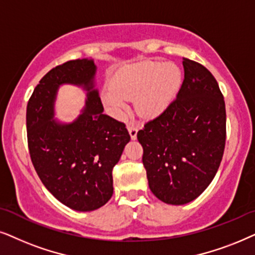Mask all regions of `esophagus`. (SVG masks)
<instances>
[{"label":"esophagus","instance_id":"1","mask_svg":"<svg viewBox=\"0 0 255 255\" xmlns=\"http://www.w3.org/2000/svg\"><path fill=\"white\" fill-rule=\"evenodd\" d=\"M127 129H128V131H129L131 140H136V136H137V127H136V126L129 124L127 126Z\"/></svg>","mask_w":255,"mask_h":255}]
</instances>
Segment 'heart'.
Returning <instances> with one entry per match:
<instances>
[{"label": "heart", "mask_w": 255, "mask_h": 255, "mask_svg": "<svg viewBox=\"0 0 255 255\" xmlns=\"http://www.w3.org/2000/svg\"><path fill=\"white\" fill-rule=\"evenodd\" d=\"M181 70L175 64L145 60L122 67L112 77L111 87L101 92V100L110 113L122 119L127 113V101L142 119L162 114L175 99L182 85Z\"/></svg>", "instance_id": "obj_1"}]
</instances>
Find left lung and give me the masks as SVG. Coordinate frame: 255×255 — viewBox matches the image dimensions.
Instances as JSON below:
<instances>
[{"label":"left lung","mask_w":255,"mask_h":255,"mask_svg":"<svg viewBox=\"0 0 255 255\" xmlns=\"http://www.w3.org/2000/svg\"><path fill=\"white\" fill-rule=\"evenodd\" d=\"M183 67L176 99L137 133L149 188L171 205L192 202L208 188L226 140L225 101L215 77L188 58Z\"/></svg>","instance_id":"left-lung-1"}]
</instances>
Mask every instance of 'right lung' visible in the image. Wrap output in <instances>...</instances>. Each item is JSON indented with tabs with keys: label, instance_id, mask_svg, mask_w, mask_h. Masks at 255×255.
I'll use <instances>...</instances> for the list:
<instances>
[{
	"label": "right lung",
	"instance_id": "1",
	"mask_svg": "<svg viewBox=\"0 0 255 255\" xmlns=\"http://www.w3.org/2000/svg\"><path fill=\"white\" fill-rule=\"evenodd\" d=\"M96 74L92 58L56 66L40 79L26 107L30 157L40 181L60 203L80 212L110 201L112 170L130 141L126 125L104 114ZM63 84L87 92L85 107L71 123L54 119Z\"/></svg>",
	"mask_w": 255,
	"mask_h": 255
}]
</instances>
